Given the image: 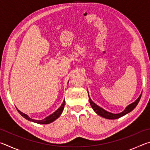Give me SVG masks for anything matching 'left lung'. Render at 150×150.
I'll list each match as a JSON object with an SVG mask.
<instances>
[{
    "mask_svg": "<svg viewBox=\"0 0 150 150\" xmlns=\"http://www.w3.org/2000/svg\"><path fill=\"white\" fill-rule=\"evenodd\" d=\"M141 96H142V94L139 96V97L137 98V99L135 101H134V103H132V104H130V105L127 106L126 108L124 109V110L122 112H121L118 113V114H114V113L106 111L104 108H101L100 106H98L97 105H96V104H95L92 100H91V98H90L89 95H88V100H89V103H90V105L91 106V107H92V108L93 109L94 111H95V112L97 114V115L100 116L101 117L105 118H106V119H110V120H115V119H117V118H120V117H122V116H123L124 115H127L128 113L130 112L131 111H132L134 109L136 108V106H137V105L138 104L139 100H140Z\"/></svg>",
    "mask_w": 150,
    "mask_h": 150,
    "instance_id": "8db88e82",
    "label": "left lung"
}]
</instances>
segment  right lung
<instances>
[{"label": "right lung", "mask_w": 150, "mask_h": 150, "mask_svg": "<svg viewBox=\"0 0 150 150\" xmlns=\"http://www.w3.org/2000/svg\"><path fill=\"white\" fill-rule=\"evenodd\" d=\"M65 100H63V104L62 105V106H60V107L57 109V110L54 112V113L52 114V115H49L48 116H47L46 118H45L44 119H43V120H35V119H32L30 117H29L28 115H27L26 114H24L21 112L20 110H19L18 109H17V110L18 112L24 118H26V120H29L30 122H35V123H37V124H50L53 122L55 121L56 119H57L59 117L62 115V113L63 112V109H64V106H65Z\"/></svg>", "instance_id": "obj_1"}]
</instances>
